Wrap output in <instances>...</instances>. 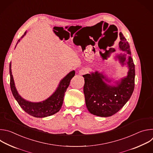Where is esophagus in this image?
I'll list each match as a JSON object with an SVG mask.
<instances>
[{"instance_id":"esophagus-1","label":"esophagus","mask_w":153,"mask_h":153,"mask_svg":"<svg viewBox=\"0 0 153 153\" xmlns=\"http://www.w3.org/2000/svg\"><path fill=\"white\" fill-rule=\"evenodd\" d=\"M87 73V71L86 69H81L79 71V74L80 75H83L85 74H86Z\"/></svg>"}]
</instances>
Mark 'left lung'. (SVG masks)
<instances>
[{"label": "left lung", "instance_id": "obj_1", "mask_svg": "<svg viewBox=\"0 0 153 153\" xmlns=\"http://www.w3.org/2000/svg\"><path fill=\"white\" fill-rule=\"evenodd\" d=\"M119 36V49L126 53L117 54L115 59L119 60L122 66L127 65V76L114 81V85H110L112 80L103 74V72L96 71L83 75L86 106L89 112L95 116L110 117L116 114L128 101L134 91L135 65L128 42L121 32Z\"/></svg>", "mask_w": 153, "mask_h": 153}]
</instances>
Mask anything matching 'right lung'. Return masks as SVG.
<instances>
[{
  "label": "right lung",
  "mask_w": 153,
  "mask_h": 153,
  "mask_svg": "<svg viewBox=\"0 0 153 153\" xmlns=\"http://www.w3.org/2000/svg\"><path fill=\"white\" fill-rule=\"evenodd\" d=\"M26 34L27 31H25L24 34L21 37V39L23 38ZM20 40V39L17 41V44ZM10 74L11 90L19 105L28 114L35 117L42 118L52 116L60 110L63 104L65 93L66 92L67 89L68 88L71 79L75 75V71H71L60 80L57 89L52 95L45 100L39 102H32L28 101L19 95L16 90L12 75L11 62L10 63Z\"/></svg>",
  "instance_id": "1"
}]
</instances>
